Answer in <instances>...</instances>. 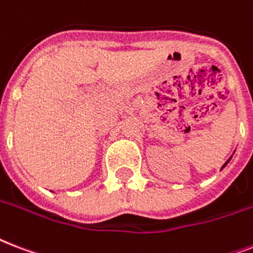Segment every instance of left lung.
Returning <instances> with one entry per match:
<instances>
[{"instance_id":"1","label":"left lung","mask_w":253,"mask_h":253,"mask_svg":"<svg viewBox=\"0 0 253 253\" xmlns=\"http://www.w3.org/2000/svg\"><path fill=\"white\" fill-rule=\"evenodd\" d=\"M227 163H228V162H227ZM227 163H225V165H227ZM225 165H224V166H225ZM224 166H223V167H224Z\"/></svg>"}]
</instances>
